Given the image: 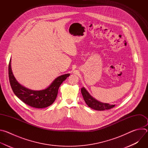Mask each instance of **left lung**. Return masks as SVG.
<instances>
[{"label": "left lung", "instance_id": "8db88e82", "mask_svg": "<svg viewBox=\"0 0 148 148\" xmlns=\"http://www.w3.org/2000/svg\"><path fill=\"white\" fill-rule=\"evenodd\" d=\"M81 93L84 101H85L88 106L92 109L97 111H103L105 110L111 109L115 107V105H110L108 103H102L98 101L92 97L84 87L81 88Z\"/></svg>", "mask_w": 148, "mask_h": 148}]
</instances>
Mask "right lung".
<instances>
[{
	"mask_svg": "<svg viewBox=\"0 0 148 148\" xmlns=\"http://www.w3.org/2000/svg\"><path fill=\"white\" fill-rule=\"evenodd\" d=\"M10 61L11 60L9 64V78L13 92L24 103L36 108H43L51 105L56 99L58 90L61 83L70 76V74H66L58 77L45 90H30L21 86L16 81L12 71Z\"/></svg>",
	"mask_w": 148,
	"mask_h": 148,
	"instance_id": "add662e5",
	"label": "right lung"
}]
</instances>
